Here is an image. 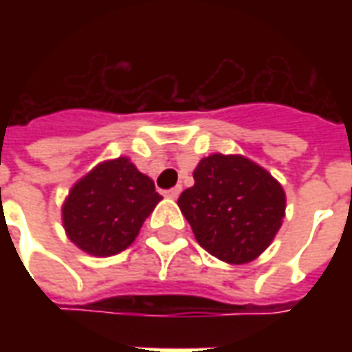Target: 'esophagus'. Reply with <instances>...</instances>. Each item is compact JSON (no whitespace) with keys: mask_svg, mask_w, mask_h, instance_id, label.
<instances>
[{"mask_svg":"<svg viewBox=\"0 0 352 352\" xmlns=\"http://www.w3.org/2000/svg\"><path fill=\"white\" fill-rule=\"evenodd\" d=\"M179 194H181V186H175V188H169V190L164 192V196H166V198H171V199H175Z\"/></svg>","mask_w":352,"mask_h":352,"instance_id":"obj_1","label":"esophagus"}]
</instances>
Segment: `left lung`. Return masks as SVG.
<instances>
[{"label": "left lung", "mask_w": 352, "mask_h": 352, "mask_svg": "<svg viewBox=\"0 0 352 352\" xmlns=\"http://www.w3.org/2000/svg\"><path fill=\"white\" fill-rule=\"evenodd\" d=\"M179 209L209 254L228 264H249L277 236L287 194L275 177L241 154H209L194 169V186Z\"/></svg>", "instance_id": "8db88e82"}]
</instances>
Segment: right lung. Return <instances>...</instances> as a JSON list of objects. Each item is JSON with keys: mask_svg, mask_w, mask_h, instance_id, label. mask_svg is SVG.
<instances>
[{"mask_svg": "<svg viewBox=\"0 0 352 352\" xmlns=\"http://www.w3.org/2000/svg\"><path fill=\"white\" fill-rule=\"evenodd\" d=\"M162 196L128 156L100 162L65 196L62 224L69 241L105 258L128 249Z\"/></svg>", "mask_w": 352, "mask_h": 352, "instance_id": "obj_1", "label": "right lung"}]
</instances>
